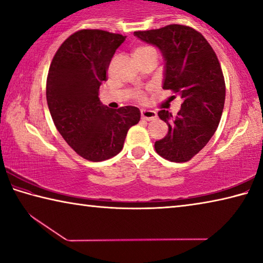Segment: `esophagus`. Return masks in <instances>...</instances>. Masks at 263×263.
Masks as SVG:
<instances>
[{
    "label": "esophagus",
    "mask_w": 263,
    "mask_h": 263,
    "mask_svg": "<svg viewBox=\"0 0 263 263\" xmlns=\"http://www.w3.org/2000/svg\"><path fill=\"white\" fill-rule=\"evenodd\" d=\"M155 118H157V112L155 111L146 109L141 110V119H144V121H153Z\"/></svg>",
    "instance_id": "obj_1"
}]
</instances>
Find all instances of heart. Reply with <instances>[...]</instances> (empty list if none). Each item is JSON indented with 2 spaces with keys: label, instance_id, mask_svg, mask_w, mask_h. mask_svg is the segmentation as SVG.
<instances>
[{
  "label": "heart",
  "instance_id": "heart-1",
  "mask_svg": "<svg viewBox=\"0 0 263 263\" xmlns=\"http://www.w3.org/2000/svg\"><path fill=\"white\" fill-rule=\"evenodd\" d=\"M149 50H153V48H152V47H148V46H142V47L137 48V50H136V52H135V53H141V52L149 51ZM138 96H140V95H138Z\"/></svg>",
  "mask_w": 263,
  "mask_h": 263
}]
</instances>
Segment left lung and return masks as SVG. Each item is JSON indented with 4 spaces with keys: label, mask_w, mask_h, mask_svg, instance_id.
<instances>
[{
    "label": "left lung",
    "mask_w": 263,
    "mask_h": 263,
    "mask_svg": "<svg viewBox=\"0 0 263 263\" xmlns=\"http://www.w3.org/2000/svg\"><path fill=\"white\" fill-rule=\"evenodd\" d=\"M135 35L162 52V88L183 99L176 116L158 112L168 133L155 141V151L172 162L189 161L211 139L224 109L225 80L218 58L203 34L186 25L136 31Z\"/></svg>",
    "instance_id": "left-lung-1"
}]
</instances>
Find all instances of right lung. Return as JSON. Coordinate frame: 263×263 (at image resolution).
<instances>
[{"instance_id":"add662e5","label":"right lung","mask_w":263,"mask_h":263,"mask_svg":"<svg viewBox=\"0 0 263 263\" xmlns=\"http://www.w3.org/2000/svg\"><path fill=\"white\" fill-rule=\"evenodd\" d=\"M125 35L103 30H80L61 44L46 81L53 122L66 142L89 161H104L121 152L128 128L140 121L136 106L109 109L99 89Z\"/></svg>"}]
</instances>
